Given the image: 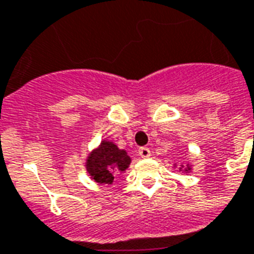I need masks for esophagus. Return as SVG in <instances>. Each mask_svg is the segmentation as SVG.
<instances>
[{"label": "esophagus", "mask_w": 254, "mask_h": 254, "mask_svg": "<svg viewBox=\"0 0 254 254\" xmlns=\"http://www.w3.org/2000/svg\"><path fill=\"white\" fill-rule=\"evenodd\" d=\"M138 154H140L142 158H148L150 156V149L146 148V146H142V148L138 149Z\"/></svg>", "instance_id": "34e87169"}]
</instances>
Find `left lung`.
I'll return each instance as SVG.
<instances>
[{
  "label": "left lung",
  "mask_w": 254,
  "mask_h": 254,
  "mask_svg": "<svg viewBox=\"0 0 254 254\" xmlns=\"http://www.w3.org/2000/svg\"><path fill=\"white\" fill-rule=\"evenodd\" d=\"M183 168H184V165L181 166V168H180V170L183 169ZM189 170H190V166H189V165H188L187 168H184V172H187V173H188V172H189Z\"/></svg>",
  "instance_id": "1"
}]
</instances>
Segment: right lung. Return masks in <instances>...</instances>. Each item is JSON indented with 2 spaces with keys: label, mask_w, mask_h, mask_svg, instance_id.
I'll list each match as a JSON object with an SVG mask.
<instances>
[{
  "label": "right lung",
  "mask_w": 254,
  "mask_h": 254,
  "mask_svg": "<svg viewBox=\"0 0 254 254\" xmlns=\"http://www.w3.org/2000/svg\"><path fill=\"white\" fill-rule=\"evenodd\" d=\"M130 161L127 150L120 149L112 141L104 140L98 148L89 153L85 166L96 183L110 185L117 174L127 169Z\"/></svg>",
  "instance_id": "obj_1"
}]
</instances>
